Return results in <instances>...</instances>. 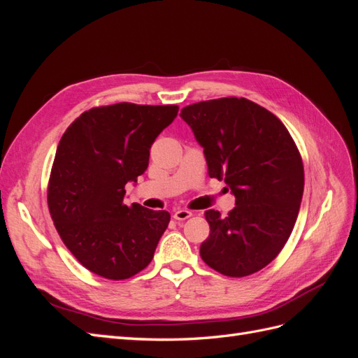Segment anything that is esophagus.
<instances>
[{
    "instance_id": "1",
    "label": "esophagus",
    "mask_w": 358,
    "mask_h": 358,
    "mask_svg": "<svg viewBox=\"0 0 358 358\" xmlns=\"http://www.w3.org/2000/svg\"><path fill=\"white\" fill-rule=\"evenodd\" d=\"M191 216H192V212H189L187 209H179V210L173 213V218L178 220V221H185V220L191 218Z\"/></svg>"
}]
</instances>
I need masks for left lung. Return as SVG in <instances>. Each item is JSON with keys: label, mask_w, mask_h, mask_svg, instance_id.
<instances>
[{"label": "left lung", "mask_w": 358, "mask_h": 358, "mask_svg": "<svg viewBox=\"0 0 358 358\" xmlns=\"http://www.w3.org/2000/svg\"><path fill=\"white\" fill-rule=\"evenodd\" d=\"M180 116L204 149L209 176L236 197L227 216L206 210L210 234L203 262L225 276L252 275L273 262L299 215L305 171L285 125L246 99H218L183 107Z\"/></svg>", "instance_id": "1"}]
</instances>
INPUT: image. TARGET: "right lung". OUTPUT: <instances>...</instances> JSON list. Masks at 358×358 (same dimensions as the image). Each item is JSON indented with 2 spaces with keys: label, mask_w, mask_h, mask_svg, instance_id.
Returning a JSON list of instances; mask_svg holds the SVG:
<instances>
[{
  "label": "right lung",
  "mask_w": 358,
  "mask_h": 358,
  "mask_svg": "<svg viewBox=\"0 0 358 358\" xmlns=\"http://www.w3.org/2000/svg\"><path fill=\"white\" fill-rule=\"evenodd\" d=\"M179 107L117 103L82 113L61 137L48 204L57 231L92 273L121 280L152 262L167 210L125 204V185L149 164V149Z\"/></svg>",
  "instance_id": "obj_1"
}]
</instances>
